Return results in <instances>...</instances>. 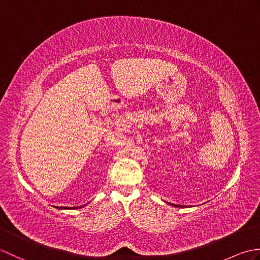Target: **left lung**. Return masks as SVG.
<instances>
[{
	"label": "left lung",
	"mask_w": 260,
	"mask_h": 260,
	"mask_svg": "<svg viewBox=\"0 0 260 260\" xmlns=\"http://www.w3.org/2000/svg\"><path fill=\"white\" fill-rule=\"evenodd\" d=\"M168 204H170V206H172V207H175V208H184V207H182V206H180V204H173V203H169V202H167Z\"/></svg>",
	"instance_id": "8db88e82"
}]
</instances>
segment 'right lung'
Here are the masks:
<instances>
[{"mask_svg": "<svg viewBox=\"0 0 260 260\" xmlns=\"http://www.w3.org/2000/svg\"><path fill=\"white\" fill-rule=\"evenodd\" d=\"M56 208V207H54ZM79 208H81V207H79ZM57 209H78V207H73V208H63V207H57Z\"/></svg>", "mask_w": 260, "mask_h": 260, "instance_id": "obj_1", "label": "right lung"}]
</instances>
